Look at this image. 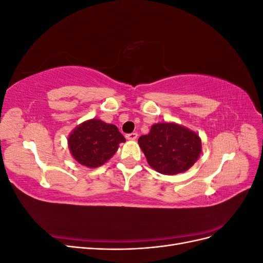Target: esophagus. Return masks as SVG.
<instances>
[{
  "instance_id": "34e87169",
  "label": "esophagus",
  "mask_w": 263,
  "mask_h": 263,
  "mask_svg": "<svg viewBox=\"0 0 263 263\" xmlns=\"http://www.w3.org/2000/svg\"><path fill=\"white\" fill-rule=\"evenodd\" d=\"M137 136H138L137 133H130L128 135H126V138L128 139V140H135V139L137 138Z\"/></svg>"
}]
</instances>
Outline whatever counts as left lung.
I'll return each mask as SVG.
<instances>
[{"mask_svg":"<svg viewBox=\"0 0 263 263\" xmlns=\"http://www.w3.org/2000/svg\"><path fill=\"white\" fill-rule=\"evenodd\" d=\"M138 144L151 168L166 176L185 172L200 157L202 144L198 135L173 123L151 126Z\"/></svg>","mask_w":263,"mask_h":263,"instance_id":"obj_1","label":"left lung"}]
</instances>
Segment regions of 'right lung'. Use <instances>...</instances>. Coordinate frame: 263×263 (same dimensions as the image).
Returning <instances> with one entry per match:
<instances>
[{
    "label": "right lung",
    "instance_id": "add662e5",
    "mask_svg": "<svg viewBox=\"0 0 263 263\" xmlns=\"http://www.w3.org/2000/svg\"><path fill=\"white\" fill-rule=\"evenodd\" d=\"M126 139L113 124L100 119L84 122L70 134L68 142L71 155L87 168H98L113 157Z\"/></svg>",
    "mask_w": 263,
    "mask_h": 263
}]
</instances>
